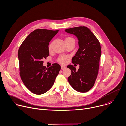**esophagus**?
<instances>
[{
    "instance_id": "obj_1",
    "label": "esophagus",
    "mask_w": 126,
    "mask_h": 126,
    "mask_svg": "<svg viewBox=\"0 0 126 126\" xmlns=\"http://www.w3.org/2000/svg\"><path fill=\"white\" fill-rule=\"evenodd\" d=\"M66 67L64 66H63V65H61V69H63V68H65Z\"/></svg>"
}]
</instances>
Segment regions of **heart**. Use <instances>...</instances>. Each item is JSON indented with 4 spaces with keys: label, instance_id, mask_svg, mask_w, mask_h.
Returning a JSON list of instances; mask_svg holds the SVG:
<instances>
[{
    "label": "heart",
    "instance_id": "1",
    "mask_svg": "<svg viewBox=\"0 0 126 126\" xmlns=\"http://www.w3.org/2000/svg\"><path fill=\"white\" fill-rule=\"evenodd\" d=\"M72 42H75V40L73 38H72L71 37H66L65 38V42L66 44H67V43H70ZM51 47H52V45H50L48 47V48L49 50L51 49ZM58 62H59L60 63H61L62 64H65L67 62V57L61 56L58 58Z\"/></svg>",
    "mask_w": 126,
    "mask_h": 126
}]
</instances>
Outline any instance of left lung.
I'll return each mask as SVG.
<instances>
[{
	"mask_svg": "<svg viewBox=\"0 0 126 126\" xmlns=\"http://www.w3.org/2000/svg\"><path fill=\"white\" fill-rule=\"evenodd\" d=\"M65 31L78 37L79 47L72 58V63L79 64V68L76 70L72 65L67 66L71 71L68 81L76 91L87 92L94 86L97 78L101 55V45L96 37L85 26L68 28Z\"/></svg>",
	"mask_w": 126,
	"mask_h": 126,
	"instance_id": "obj_1",
	"label": "left lung"
}]
</instances>
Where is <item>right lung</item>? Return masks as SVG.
Instances as JSON below:
<instances>
[{
	"label": "right lung",
	"mask_w": 126,
	"mask_h": 126,
	"mask_svg": "<svg viewBox=\"0 0 126 126\" xmlns=\"http://www.w3.org/2000/svg\"><path fill=\"white\" fill-rule=\"evenodd\" d=\"M59 30L38 29L31 33L21 45L18 52L19 73L25 86L36 94H42L51 88L61 70L54 63L46 68L43 59L49 56L48 45Z\"/></svg>",
	"instance_id": "add662e5"
}]
</instances>
